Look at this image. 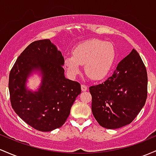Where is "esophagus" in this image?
<instances>
[{"label": "esophagus", "mask_w": 156, "mask_h": 156, "mask_svg": "<svg viewBox=\"0 0 156 156\" xmlns=\"http://www.w3.org/2000/svg\"><path fill=\"white\" fill-rule=\"evenodd\" d=\"M81 89L83 91H86L87 90V87L85 85H81Z\"/></svg>", "instance_id": "1"}]
</instances>
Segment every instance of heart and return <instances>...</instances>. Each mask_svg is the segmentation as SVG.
<instances>
[{
	"mask_svg": "<svg viewBox=\"0 0 156 156\" xmlns=\"http://www.w3.org/2000/svg\"><path fill=\"white\" fill-rule=\"evenodd\" d=\"M115 58L111 44L100 40L92 39L81 43L72 51V57H67L64 66L72 77L80 73V66L85 65V71L93 80L104 79L111 71Z\"/></svg>",
	"mask_w": 156,
	"mask_h": 156,
	"instance_id": "heart-1",
	"label": "heart"
}]
</instances>
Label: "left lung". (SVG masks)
<instances>
[{"instance_id": "left-lung-1", "label": "left lung", "mask_w": 156, "mask_h": 156, "mask_svg": "<svg viewBox=\"0 0 156 156\" xmlns=\"http://www.w3.org/2000/svg\"><path fill=\"white\" fill-rule=\"evenodd\" d=\"M94 118L101 127L117 129L130 124L147 97V73L135 49L104 83L89 87Z\"/></svg>"}]
</instances>
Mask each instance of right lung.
Listing matches in <instances>:
<instances>
[{"instance_id":"obj_1","label":"right lung","mask_w":156,"mask_h":156,"mask_svg":"<svg viewBox=\"0 0 156 156\" xmlns=\"http://www.w3.org/2000/svg\"><path fill=\"white\" fill-rule=\"evenodd\" d=\"M64 57L50 40L33 42L20 54L9 73L10 101L15 113L36 130L49 132L63 125L81 85L65 77ZM34 70L42 75L37 92L25 87Z\"/></svg>"}]
</instances>
